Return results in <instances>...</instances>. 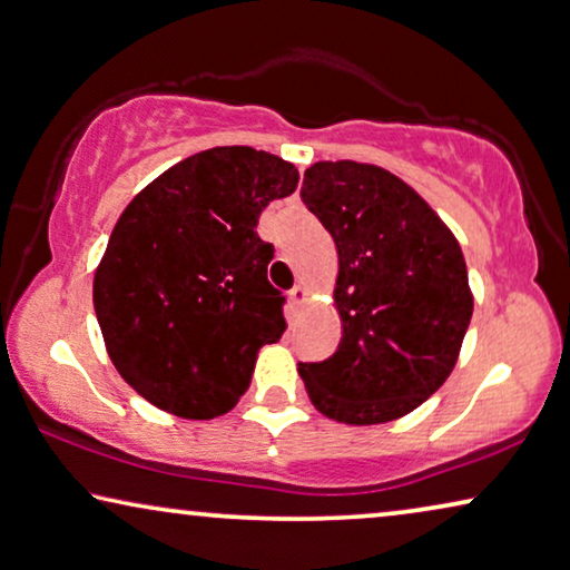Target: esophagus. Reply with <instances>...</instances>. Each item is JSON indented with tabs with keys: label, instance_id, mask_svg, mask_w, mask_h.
Here are the masks:
<instances>
[{
	"label": "esophagus",
	"instance_id": "obj_1",
	"mask_svg": "<svg viewBox=\"0 0 570 570\" xmlns=\"http://www.w3.org/2000/svg\"><path fill=\"white\" fill-rule=\"evenodd\" d=\"M305 298H308V291H305V287L298 283L291 291V305H293V308H301V305L305 303Z\"/></svg>",
	"mask_w": 570,
	"mask_h": 570
}]
</instances>
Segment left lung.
Returning a JSON list of instances; mask_svg holds the SVG:
<instances>
[{
  "instance_id": "left-lung-1",
  "label": "left lung",
  "mask_w": 570,
  "mask_h": 570,
  "mask_svg": "<svg viewBox=\"0 0 570 570\" xmlns=\"http://www.w3.org/2000/svg\"><path fill=\"white\" fill-rule=\"evenodd\" d=\"M301 197L340 254L342 342L298 365L308 399L342 424L406 416L448 381L463 346L473 316L463 249L414 187L375 164L316 161Z\"/></svg>"
}]
</instances>
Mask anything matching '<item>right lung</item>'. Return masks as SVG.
<instances>
[{
	"label": "right lung",
	"instance_id": "obj_1",
	"mask_svg": "<svg viewBox=\"0 0 570 570\" xmlns=\"http://www.w3.org/2000/svg\"><path fill=\"white\" fill-rule=\"evenodd\" d=\"M298 169L252 146L187 156L115 224L95 272V313L115 370L156 409L213 419L252 383L257 352L285 332L259 213Z\"/></svg>",
	"mask_w": 570,
	"mask_h": 570
}]
</instances>
